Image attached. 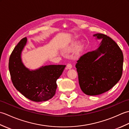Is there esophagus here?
Wrapping results in <instances>:
<instances>
[{"mask_svg": "<svg viewBox=\"0 0 129 129\" xmlns=\"http://www.w3.org/2000/svg\"><path fill=\"white\" fill-rule=\"evenodd\" d=\"M67 69H72V68L73 66H72V64H70V63H68V64L67 65Z\"/></svg>", "mask_w": 129, "mask_h": 129, "instance_id": "1", "label": "esophagus"}]
</instances>
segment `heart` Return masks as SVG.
Returning <instances> with one entry per match:
<instances>
[{"label":"heart","mask_w":129,"mask_h":129,"mask_svg":"<svg viewBox=\"0 0 129 129\" xmlns=\"http://www.w3.org/2000/svg\"><path fill=\"white\" fill-rule=\"evenodd\" d=\"M78 48V45L76 44H74V45H73L72 46H71L70 48L69 49V51H74L76 49ZM79 51H81V48H79Z\"/></svg>","instance_id":"1"}]
</instances>
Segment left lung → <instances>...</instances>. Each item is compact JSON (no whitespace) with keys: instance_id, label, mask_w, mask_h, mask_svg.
<instances>
[{"instance_id":"obj_1","label":"left lung","mask_w":129,"mask_h":129,"mask_svg":"<svg viewBox=\"0 0 129 129\" xmlns=\"http://www.w3.org/2000/svg\"><path fill=\"white\" fill-rule=\"evenodd\" d=\"M93 36L102 41L96 50L82 55L75 67L82 91L87 95H98L111 89L121 78L122 52L118 45L107 35Z\"/></svg>"}]
</instances>
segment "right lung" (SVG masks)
<instances>
[{
    "instance_id": "right-lung-1",
    "label": "right lung",
    "mask_w": 129,
    "mask_h": 129,
    "mask_svg": "<svg viewBox=\"0 0 129 129\" xmlns=\"http://www.w3.org/2000/svg\"><path fill=\"white\" fill-rule=\"evenodd\" d=\"M26 42V37L23 38L10 55L9 70L11 79L16 89L28 99L35 102L47 101L55 94L56 80L66 65H50L30 70L24 66L21 59Z\"/></svg>"
}]
</instances>
